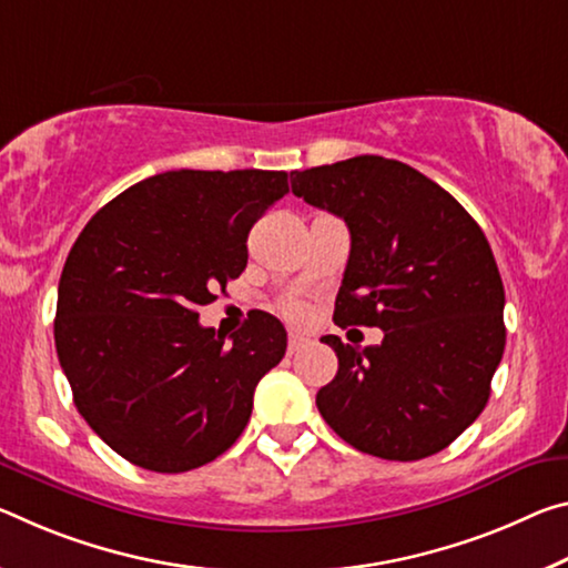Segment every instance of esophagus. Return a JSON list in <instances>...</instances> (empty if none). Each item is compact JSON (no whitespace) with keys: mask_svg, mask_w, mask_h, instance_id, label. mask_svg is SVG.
Instances as JSON below:
<instances>
[{"mask_svg":"<svg viewBox=\"0 0 568 568\" xmlns=\"http://www.w3.org/2000/svg\"><path fill=\"white\" fill-rule=\"evenodd\" d=\"M308 344H311V341L301 336V333H291V338H287V354H291V356L298 354V351H303Z\"/></svg>","mask_w":568,"mask_h":568,"instance_id":"esophagus-1","label":"esophagus"}]
</instances>
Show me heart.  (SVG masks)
I'll use <instances>...</instances> for the list:
<instances>
[{"mask_svg":"<svg viewBox=\"0 0 568 568\" xmlns=\"http://www.w3.org/2000/svg\"><path fill=\"white\" fill-rule=\"evenodd\" d=\"M283 313H285V316L291 318V321H303V318H305V308H303L301 303H295V301L285 303V305H283Z\"/></svg>","mask_w":568,"mask_h":568,"instance_id":"1","label":"heart"}]
</instances>
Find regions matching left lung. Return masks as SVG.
Wrapping results in <instances>:
<instances>
[{
  "label": "left lung",
  "instance_id": "left-lung-1",
  "mask_svg": "<svg viewBox=\"0 0 568 568\" xmlns=\"http://www.w3.org/2000/svg\"><path fill=\"white\" fill-rule=\"evenodd\" d=\"M293 194L344 220L351 252L336 326H376L379 346L323 336L336 379L316 394L341 439L384 460H422L478 419L506 348V291L465 206L417 169L354 156L293 171Z\"/></svg>",
  "mask_w": 568,
  "mask_h": 568
}]
</instances>
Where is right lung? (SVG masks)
Listing matches in <instances>:
<instances>
[{
  "label": "right lung",
  "mask_w": 568,
  "mask_h": 568,
  "mask_svg": "<svg viewBox=\"0 0 568 568\" xmlns=\"http://www.w3.org/2000/svg\"><path fill=\"white\" fill-rule=\"evenodd\" d=\"M285 194V171H164L78 235L58 287V358L78 412L129 463L194 470L247 427L287 333L257 311L227 341L196 308L240 277L252 224Z\"/></svg>",
  "instance_id": "1"
}]
</instances>
